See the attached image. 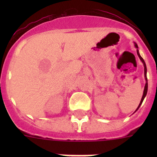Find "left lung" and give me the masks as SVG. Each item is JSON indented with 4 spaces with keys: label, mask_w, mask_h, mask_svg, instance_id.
I'll list each match as a JSON object with an SVG mask.
<instances>
[{
    "label": "left lung",
    "mask_w": 157,
    "mask_h": 157,
    "mask_svg": "<svg viewBox=\"0 0 157 157\" xmlns=\"http://www.w3.org/2000/svg\"><path fill=\"white\" fill-rule=\"evenodd\" d=\"M135 47H136V48H137V44H135ZM137 55H138V57H139V58H140V59L141 60V61H142V62H143L144 66V76H145V80H146V84H145V87H144V94H143V96H142L141 101H140V104H139L138 107H137V109H136V111H137V109H138L139 108H140V105H141L142 102H143L144 99V97H145V96H146V95H147V87H148V85H147V67H146V64H145V62H144V60L143 58H142V57L140 56V54H139L138 50L137 51ZM136 111H135V112H136Z\"/></svg>",
    "instance_id": "1"
}]
</instances>
